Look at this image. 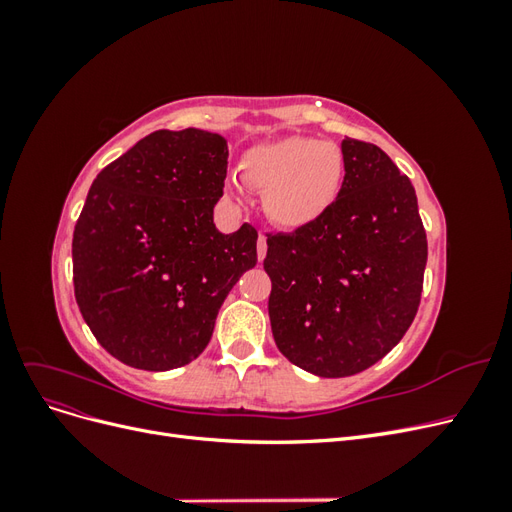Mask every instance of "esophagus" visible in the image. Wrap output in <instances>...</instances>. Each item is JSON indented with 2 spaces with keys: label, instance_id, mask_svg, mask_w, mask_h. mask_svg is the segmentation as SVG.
I'll use <instances>...</instances> for the list:
<instances>
[{
  "label": "esophagus",
  "instance_id": "34e87169",
  "mask_svg": "<svg viewBox=\"0 0 512 512\" xmlns=\"http://www.w3.org/2000/svg\"><path fill=\"white\" fill-rule=\"evenodd\" d=\"M256 252H258V260L262 262V258H265L267 256V237L265 235H262V232H260V235H258V243H256Z\"/></svg>",
  "mask_w": 512,
  "mask_h": 512
}]
</instances>
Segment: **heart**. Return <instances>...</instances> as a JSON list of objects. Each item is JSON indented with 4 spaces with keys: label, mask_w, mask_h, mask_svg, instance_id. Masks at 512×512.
I'll return each mask as SVG.
<instances>
[{
    "label": "heart",
    "mask_w": 512,
    "mask_h": 512,
    "mask_svg": "<svg viewBox=\"0 0 512 512\" xmlns=\"http://www.w3.org/2000/svg\"><path fill=\"white\" fill-rule=\"evenodd\" d=\"M241 181L262 192V209L280 228L297 230L320 220L342 192L344 153L312 136H284L258 143L239 160ZM226 194L241 198V183L226 181Z\"/></svg>",
    "instance_id": "heart-1"
}]
</instances>
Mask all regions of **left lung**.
<instances>
[{
	"label": "left lung",
	"mask_w": 512,
	"mask_h": 512,
	"mask_svg": "<svg viewBox=\"0 0 512 512\" xmlns=\"http://www.w3.org/2000/svg\"><path fill=\"white\" fill-rule=\"evenodd\" d=\"M346 177L333 207L267 235L269 318L286 359L346 378L389 354L421 305L427 235L412 183L386 153L344 138Z\"/></svg>",
	"instance_id": "obj_1"
}]
</instances>
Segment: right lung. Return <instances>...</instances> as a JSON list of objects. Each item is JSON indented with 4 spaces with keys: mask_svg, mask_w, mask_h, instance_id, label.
<instances>
[{
    "mask_svg": "<svg viewBox=\"0 0 512 512\" xmlns=\"http://www.w3.org/2000/svg\"><path fill=\"white\" fill-rule=\"evenodd\" d=\"M228 147L220 134L158 130L100 170L72 237L74 297L117 361L145 371L192 363L239 277L256 267L258 232L222 235Z\"/></svg>",
    "mask_w": 512,
    "mask_h": 512,
    "instance_id": "obj_1",
    "label": "right lung"
}]
</instances>
